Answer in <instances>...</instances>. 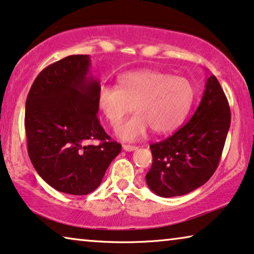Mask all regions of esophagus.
Listing matches in <instances>:
<instances>
[{
    "mask_svg": "<svg viewBox=\"0 0 254 254\" xmlns=\"http://www.w3.org/2000/svg\"><path fill=\"white\" fill-rule=\"evenodd\" d=\"M123 149L125 150V151H128V152H130V151H135V150L137 149V146H135V145H128V144H124V145H123Z\"/></svg>",
    "mask_w": 254,
    "mask_h": 254,
    "instance_id": "34e87169",
    "label": "esophagus"
}]
</instances>
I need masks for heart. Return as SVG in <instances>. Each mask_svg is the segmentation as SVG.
<instances>
[{"mask_svg":"<svg viewBox=\"0 0 254 254\" xmlns=\"http://www.w3.org/2000/svg\"><path fill=\"white\" fill-rule=\"evenodd\" d=\"M192 100L193 88L188 79L149 68L124 73L116 86L102 84L97 93L98 109L115 128L133 104L136 115L117 130L121 139L129 142L142 138L150 128L157 134L174 130Z\"/></svg>","mask_w":254,"mask_h":254,"instance_id":"heart-1","label":"heart"}]
</instances>
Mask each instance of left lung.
Returning a JSON list of instances; mask_svg holds the SVG:
<instances>
[{
	"instance_id": "obj_1",
	"label": "left lung",
	"mask_w": 254,
	"mask_h": 254,
	"mask_svg": "<svg viewBox=\"0 0 254 254\" xmlns=\"http://www.w3.org/2000/svg\"><path fill=\"white\" fill-rule=\"evenodd\" d=\"M230 127V109L218 79L209 75L196 112L170 137L150 145L149 189L160 197L189 193L206 183L218 167Z\"/></svg>"
}]
</instances>
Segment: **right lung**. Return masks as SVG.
I'll return each mask as SVG.
<instances>
[{"instance_id": "obj_1", "label": "right lung", "mask_w": 254, "mask_h": 254, "mask_svg": "<svg viewBox=\"0 0 254 254\" xmlns=\"http://www.w3.org/2000/svg\"><path fill=\"white\" fill-rule=\"evenodd\" d=\"M90 65L89 55L49 65L36 76L25 106L27 150L35 171L54 189L78 196L101 185L121 151L98 121L101 84ZM94 139L100 143H87Z\"/></svg>"}]
</instances>
